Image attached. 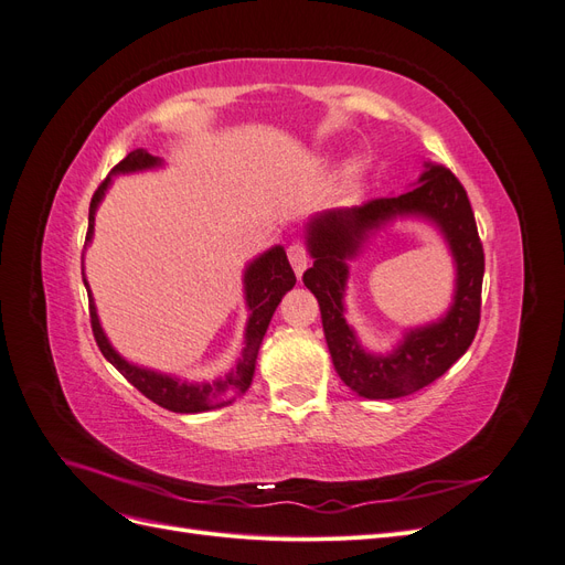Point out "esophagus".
I'll return each instance as SVG.
<instances>
[{"label":"esophagus","mask_w":565,"mask_h":565,"mask_svg":"<svg viewBox=\"0 0 565 565\" xmlns=\"http://www.w3.org/2000/svg\"><path fill=\"white\" fill-rule=\"evenodd\" d=\"M287 259H289V264H292L297 276H301V273L306 270V266H309V262H311L309 259V249H306L299 243H292V245L287 247Z\"/></svg>","instance_id":"esophagus-1"}]
</instances>
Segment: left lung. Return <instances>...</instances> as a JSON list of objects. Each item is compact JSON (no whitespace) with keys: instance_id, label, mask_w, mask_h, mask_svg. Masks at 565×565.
Listing matches in <instances>:
<instances>
[{"instance_id":"left-lung-1","label":"left lung","mask_w":565,"mask_h":565,"mask_svg":"<svg viewBox=\"0 0 565 565\" xmlns=\"http://www.w3.org/2000/svg\"><path fill=\"white\" fill-rule=\"evenodd\" d=\"M419 213L431 217L447 235L458 266L456 303L449 316L408 333L391 356L365 354L343 318L345 259L360 248L366 233L393 215ZM309 252L313 266L303 273V285L320 303L324 339L334 370L358 396L388 401L409 396L436 382L471 347L481 322V289L486 256L465 185L440 164H426L419 185L401 195L374 198L347 210H332L309 224Z\"/></svg>"}]
</instances>
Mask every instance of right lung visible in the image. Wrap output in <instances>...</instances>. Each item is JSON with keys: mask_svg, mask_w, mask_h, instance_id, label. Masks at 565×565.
Listing matches in <instances>:
<instances>
[{"mask_svg": "<svg viewBox=\"0 0 565 565\" xmlns=\"http://www.w3.org/2000/svg\"><path fill=\"white\" fill-rule=\"evenodd\" d=\"M160 164L158 158H152L146 150H134L129 156L113 167V174H125V172H139V169H148ZM110 183V177L100 181L96 188V193L89 204V228H87V243L92 241L94 233V216L100 198H104L106 188ZM297 282L295 270L287 262V254L282 247H273L266 254H262L259 259L252 262L249 268L245 270V295H247V306H249V322H247V334H245V351L241 363L235 365V370L228 374L224 382H214V384H181L167 374L152 372L129 365L125 358H119L115 349L108 344V339L100 330L98 316L94 309V301L89 299V316H92V332L100 353L106 355V361L115 365V370L122 374V377L139 388L143 396L152 403H158L164 409H172V413H202V409H212L228 405L235 401V396H241L252 384L254 377V365H256V353H259L262 339L268 330V322L276 313L280 299L285 297L287 289H292ZM87 285V280H84ZM92 297V292H89Z\"/></svg>", "mask_w": 565, "mask_h": 565, "instance_id": "add662e5", "label": "right lung"}]
</instances>
